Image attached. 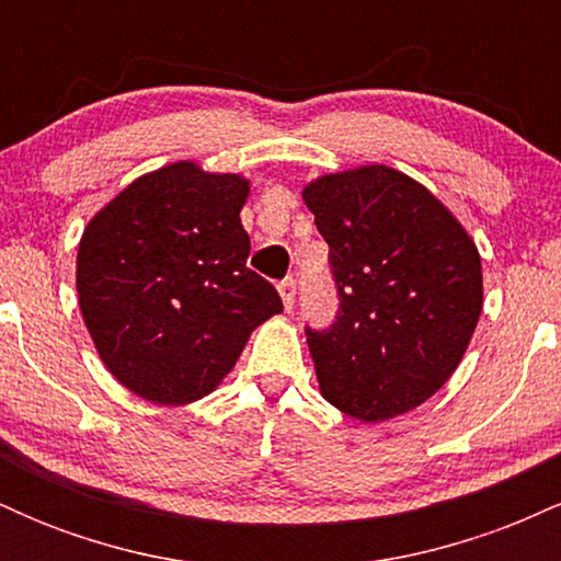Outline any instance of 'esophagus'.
<instances>
[{
    "label": "esophagus",
    "instance_id": "34e87169",
    "mask_svg": "<svg viewBox=\"0 0 561 561\" xmlns=\"http://www.w3.org/2000/svg\"><path fill=\"white\" fill-rule=\"evenodd\" d=\"M279 295H282V302H285L287 311H293V306H295V279H282L279 282Z\"/></svg>",
    "mask_w": 561,
    "mask_h": 561
}]
</instances>
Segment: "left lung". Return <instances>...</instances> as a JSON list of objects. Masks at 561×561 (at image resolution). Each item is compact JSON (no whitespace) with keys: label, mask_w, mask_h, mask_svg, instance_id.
Masks as SVG:
<instances>
[{"label":"left lung","mask_w":561,"mask_h":561,"mask_svg":"<svg viewBox=\"0 0 561 561\" xmlns=\"http://www.w3.org/2000/svg\"><path fill=\"white\" fill-rule=\"evenodd\" d=\"M330 244L337 317L306 327L321 396L382 422L446 385L482 311L480 253L433 192L388 165L330 173L302 190Z\"/></svg>","instance_id":"1"}]
</instances>
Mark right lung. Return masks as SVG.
Returning a JSON list of instances; mask_svg holds the SVG:
<instances>
[{"label":"right lung","instance_id":"1","mask_svg":"<svg viewBox=\"0 0 561 561\" xmlns=\"http://www.w3.org/2000/svg\"><path fill=\"white\" fill-rule=\"evenodd\" d=\"M248 192L237 173L182 160L128 184L83 229V321L102 364L145 401L208 396L250 332L282 311L272 282L248 268Z\"/></svg>","mask_w":561,"mask_h":561}]
</instances>
